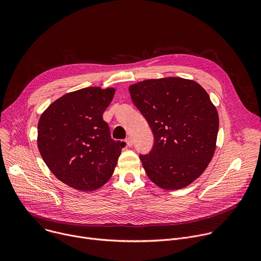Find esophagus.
Here are the masks:
<instances>
[{
  "label": "esophagus",
  "instance_id": "34e87169",
  "mask_svg": "<svg viewBox=\"0 0 261 261\" xmlns=\"http://www.w3.org/2000/svg\"><path fill=\"white\" fill-rule=\"evenodd\" d=\"M125 141H126V143H127V145H128V146H132L133 141H132V138H131V137H127Z\"/></svg>",
  "mask_w": 261,
  "mask_h": 261
}]
</instances>
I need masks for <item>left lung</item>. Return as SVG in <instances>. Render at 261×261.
I'll list each match as a JSON object with an SVG mask.
<instances>
[{
    "mask_svg": "<svg viewBox=\"0 0 261 261\" xmlns=\"http://www.w3.org/2000/svg\"><path fill=\"white\" fill-rule=\"evenodd\" d=\"M129 92L154 134L150 154L139 156L148 178L165 190L187 187L216 151L219 116L208 94L180 77L146 80Z\"/></svg>",
    "mask_w": 261,
    "mask_h": 261,
    "instance_id": "left-lung-1",
    "label": "left lung"
}]
</instances>
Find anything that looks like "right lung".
Here are the masks:
<instances>
[{"label":"right lung","instance_id":"1","mask_svg":"<svg viewBox=\"0 0 261 261\" xmlns=\"http://www.w3.org/2000/svg\"><path fill=\"white\" fill-rule=\"evenodd\" d=\"M115 93V88L90 87L65 94L39 119L40 155L54 175L73 189H99L115 171L126 143L110 137L102 118Z\"/></svg>","mask_w":261,"mask_h":261}]
</instances>
